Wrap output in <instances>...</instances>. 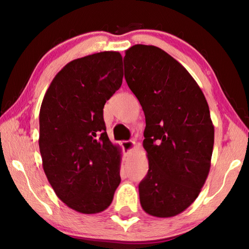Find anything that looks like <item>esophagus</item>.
<instances>
[{
  "mask_svg": "<svg viewBox=\"0 0 249 249\" xmlns=\"http://www.w3.org/2000/svg\"><path fill=\"white\" fill-rule=\"evenodd\" d=\"M122 147H123L125 155H130V154H132L133 149L135 148V142L134 141L122 142Z\"/></svg>",
  "mask_w": 249,
  "mask_h": 249,
  "instance_id": "34e87169",
  "label": "esophagus"
}]
</instances>
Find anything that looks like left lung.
Masks as SVG:
<instances>
[{
    "instance_id": "8db88e82",
    "label": "left lung",
    "mask_w": 249,
    "mask_h": 249,
    "mask_svg": "<svg viewBox=\"0 0 249 249\" xmlns=\"http://www.w3.org/2000/svg\"><path fill=\"white\" fill-rule=\"evenodd\" d=\"M124 70L146 120L149 169L138 185L141 205L156 217L178 215L200 195L210 172L214 126L208 102L188 70L156 46L128 48Z\"/></svg>"
}]
</instances>
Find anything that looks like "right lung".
Segmentation results:
<instances>
[{
	"mask_svg": "<svg viewBox=\"0 0 249 249\" xmlns=\"http://www.w3.org/2000/svg\"><path fill=\"white\" fill-rule=\"evenodd\" d=\"M122 81L120 53L89 54L59 71L41 103L45 175L59 199L79 213L107 210L121 182V148L108 140L103 107Z\"/></svg>",
	"mask_w": 249,
	"mask_h": 249,
	"instance_id": "add662e5",
	"label": "right lung"
}]
</instances>
